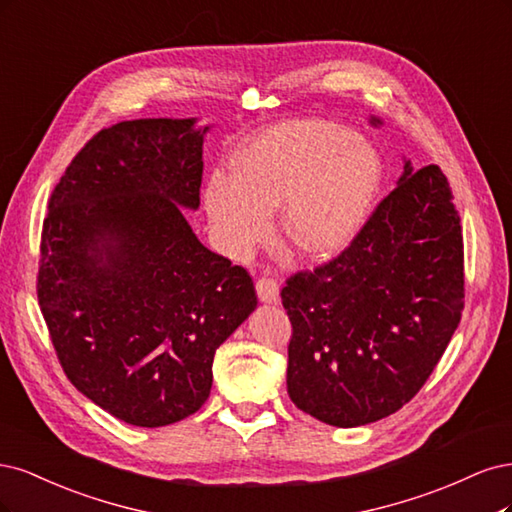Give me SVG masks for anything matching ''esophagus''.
<instances>
[{"instance_id":"obj_1","label":"esophagus","mask_w":512,"mask_h":512,"mask_svg":"<svg viewBox=\"0 0 512 512\" xmlns=\"http://www.w3.org/2000/svg\"><path fill=\"white\" fill-rule=\"evenodd\" d=\"M255 289H257V295H259L261 302H266V304H276V302H278L280 289H278V280H276V278H272V276H261V278L257 280Z\"/></svg>"}]
</instances>
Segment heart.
Masks as SVG:
<instances>
[{
    "label": "heart",
    "instance_id": "heart-1",
    "mask_svg": "<svg viewBox=\"0 0 512 512\" xmlns=\"http://www.w3.org/2000/svg\"><path fill=\"white\" fill-rule=\"evenodd\" d=\"M381 157L368 138L327 121L266 129L204 189L214 234L232 255L266 236L270 212L283 207V232L308 255L344 249L366 223L381 187Z\"/></svg>",
    "mask_w": 512,
    "mask_h": 512
}]
</instances>
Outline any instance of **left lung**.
I'll list each match as a JSON object with an SVG mask.
<instances>
[{"mask_svg":"<svg viewBox=\"0 0 512 512\" xmlns=\"http://www.w3.org/2000/svg\"><path fill=\"white\" fill-rule=\"evenodd\" d=\"M280 298L293 327L295 406L336 427L400 410L434 372L464 310V240L447 176L404 159L398 187L349 249L291 276Z\"/></svg>","mask_w":512,"mask_h":512,"instance_id":"left-lung-1","label":"left lung"}]
</instances>
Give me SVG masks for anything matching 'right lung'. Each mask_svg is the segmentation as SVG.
Masks as SVG:
<instances>
[{
	"instance_id": "obj_1",
	"label": "right lung",
	"mask_w": 512,
	"mask_h": 512,
	"mask_svg": "<svg viewBox=\"0 0 512 512\" xmlns=\"http://www.w3.org/2000/svg\"><path fill=\"white\" fill-rule=\"evenodd\" d=\"M197 119L102 129L55 187L42 227L38 302L72 385L129 425L202 408L219 346L257 308L253 278L208 251Z\"/></svg>"
}]
</instances>
